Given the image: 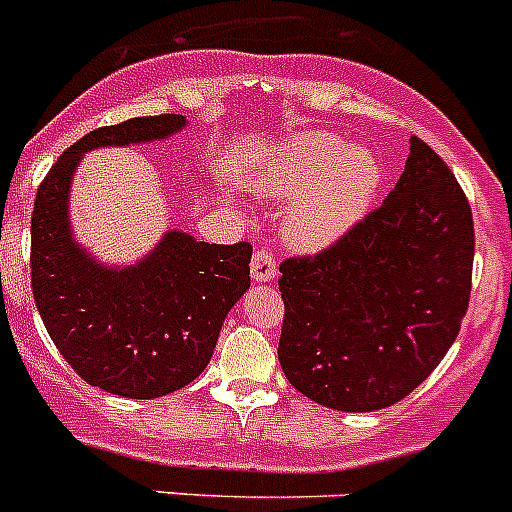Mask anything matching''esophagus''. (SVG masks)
Instances as JSON below:
<instances>
[{
	"mask_svg": "<svg viewBox=\"0 0 512 512\" xmlns=\"http://www.w3.org/2000/svg\"><path fill=\"white\" fill-rule=\"evenodd\" d=\"M251 276H253V281H259V284H269V281L276 279L274 253H271L266 246H261V248H256V251H253Z\"/></svg>",
	"mask_w": 512,
	"mask_h": 512,
	"instance_id": "obj_1",
	"label": "esophagus"
}]
</instances>
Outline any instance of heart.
Wrapping results in <instances>:
<instances>
[{
	"instance_id": "1",
	"label": "heart",
	"mask_w": 512,
	"mask_h": 512,
	"mask_svg": "<svg viewBox=\"0 0 512 512\" xmlns=\"http://www.w3.org/2000/svg\"><path fill=\"white\" fill-rule=\"evenodd\" d=\"M251 187L276 203H288L281 233L297 251H325L368 215L381 190L383 164L363 144L337 134L304 131L261 149Z\"/></svg>"
}]
</instances>
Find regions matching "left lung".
I'll return each instance as SVG.
<instances>
[{
    "label": "left lung",
    "instance_id": "left-lung-1",
    "mask_svg": "<svg viewBox=\"0 0 512 512\" xmlns=\"http://www.w3.org/2000/svg\"><path fill=\"white\" fill-rule=\"evenodd\" d=\"M381 208L345 238L279 266V363L335 411L393 406L442 363L470 304L475 225L462 187L419 137Z\"/></svg>",
    "mask_w": 512,
    "mask_h": 512
}]
</instances>
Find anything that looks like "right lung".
Masks as SVG:
<instances>
[{"label":"right lung","mask_w":512,"mask_h":512,"mask_svg":"<svg viewBox=\"0 0 512 512\" xmlns=\"http://www.w3.org/2000/svg\"><path fill=\"white\" fill-rule=\"evenodd\" d=\"M187 116H139L91 131L60 154L32 210V294L83 381L121 398L180 391L208 368L220 327L251 287V246L198 241L180 228L134 264H103L70 223V187L88 152L167 142Z\"/></svg>","instance_id":"right-lung-1"}]
</instances>
